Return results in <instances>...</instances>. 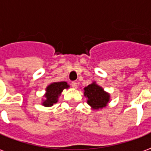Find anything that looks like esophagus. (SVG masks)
<instances>
[{
  "label": "esophagus",
  "mask_w": 151,
  "mask_h": 151,
  "mask_svg": "<svg viewBox=\"0 0 151 151\" xmlns=\"http://www.w3.org/2000/svg\"><path fill=\"white\" fill-rule=\"evenodd\" d=\"M71 87H72L73 88H77V87H78V83H77L76 82L73 81V82H71Z\"/></svg>",
  "instance_id": "34e87169"
}]
</instances>
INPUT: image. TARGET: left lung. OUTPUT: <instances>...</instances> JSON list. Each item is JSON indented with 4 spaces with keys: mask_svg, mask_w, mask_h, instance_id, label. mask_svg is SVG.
<instances>
[{
    "mask_svg": "<svg viewBox=\"0 0 151 151\" xmlns=\"http://www.w3.org/2000/svg\"><path fill=\"white\" fill-rule=\"evenodd\" d=\"M84 96L88 98V104L94 109L105 107L109 101V94L96 84L95 82L84 88Z\"/></svg>",
    "mask_w": 151,
    "mask_h": 151,
    "instance_id": "1",
    "label": "left lung"
}]
</instances>
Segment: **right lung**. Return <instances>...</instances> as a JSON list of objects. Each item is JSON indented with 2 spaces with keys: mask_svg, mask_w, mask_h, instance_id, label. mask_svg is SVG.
Masks as SVG:
<instances>
[{
  "mask_svg": "<svg viewBox=\"0 0 151 151\" xmlns=\"http://www.w3.org/2000/svg\"><path fill=\"white\" fill-rule=\"evenodd\" d=\"M69 88V85L67 82H58V83H53L47 87L46 91V100L43 101L44 106H52L53 104L58 101V98L63 91V89Z\"/></svg>",
  "mask_w": 151,
  "mask_h": 151,
  "instance_id": "1",
  "label": "right lung"
}]
</instances>
